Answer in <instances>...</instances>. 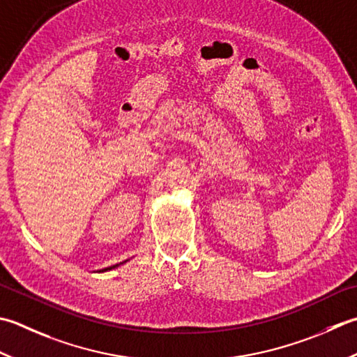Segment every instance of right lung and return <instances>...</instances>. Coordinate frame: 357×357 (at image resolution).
Masks as SVG:
<instances>
[{
	"label": "right lung",
	"mask_w": 357,
	"mask_h": 357,
	"mask_svg": "<svg viewBox=\"0 0 357 357\" xmlns=\"http://www.w3.org/2000/svg\"><path fill=\"white\" fill-rule=\"evenodd\" d=\"M125 261H128V260H125ZM125 261H122V263H119V264H114V266H109V268H105V269H102L100 272H105V271H111V269H114V268H117V266H121V264H123Z\"/></svg>",
	"instance_id": "add662e5"
}]
</instances>
